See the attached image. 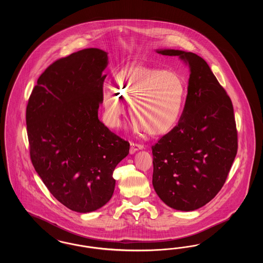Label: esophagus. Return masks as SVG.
Returning a JSON list of instances; mask_svg holds the SVG:
<instances>
[{
  "instance_id": "esophagus-1",
  "label": "esophagus",
  "mask_w": 263,
  "mask_h": 263,
  "mask_svg": "<svg viewBox=\"0 0 263 263\" xmlns=\"http://www.w3.org/2000/svg\"><path fill=\"white\" fill-rule=\"evenodd\" d=\"M144 148V145L142 144H137V143H131L130 147V154H134L136 151L142 150Z\"/></svg>"
}]
</instances>
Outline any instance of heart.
Returning <instances> with one entry per match:
<instances>
[{"instance_id":"1","label":"heart","mask_w":263,"mask_h":263,"mask_svg":"<svg viewBox=\"0 0 263 263\" xmlns=\"http://www.w3.org/2000/svg\"><path fill=\"white\" fill-rule=\"evenodd\" d=\"M185 86L182 80L166 71L134 66L120 71L114 88L106 87L102 95V119L111 128L121 125L126 101L137 129L152 135H163L178 122L182 111Z\"/></svg>"}]
</instances>
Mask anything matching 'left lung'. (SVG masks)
I'll use <instances>...</instances> for the list:
<instances>
[{
	"mask_svg": "<svg viewBox=\"0 0 263 263\" xmlns=\"http://www.w3.org/2000/svg\"><path fill=\"white\" fill-rule=\"evenodd\" d=\"M179 56L190 68L187 97L178 124L154 146L153 185L159 197L180 211L200 208L222 189L238 152L232 100L200 56Z\"/></svg>",
	"mask_w": 263,
	"mask_h": 263,
	"instance_id": "1",
	"label": "left lung"
}]
</instances>
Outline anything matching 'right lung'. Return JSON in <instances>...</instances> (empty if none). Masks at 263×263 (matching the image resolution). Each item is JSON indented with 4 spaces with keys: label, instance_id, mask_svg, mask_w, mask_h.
I'll use <instances>...</instances> for the list:
<instances>
[{
    "label": "right lung",
    "instance_id": "add662e5",
    "mask_svg": "<svg viewBox=\"0 0 263 263\" xmlns=\"http://www.w3.org/2000/svg\"><path fill=\"white\" fill-rule=\"evenodd\" d=\"M107 53L78 51L38 78L26 105L30 160L51 194L76 212L100 209L112 197L113 171L130 144L98 115Z\"/></svg>",
    "mask_w": 263,
    "mask_h": 263
}]
</instances>
